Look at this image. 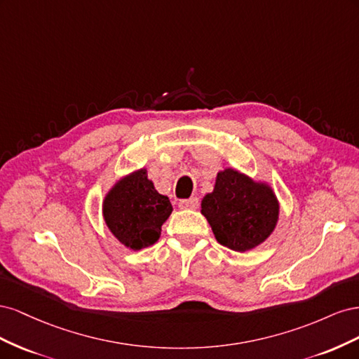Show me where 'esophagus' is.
I'll return each instance as SVG.
<instances>
[{
    "instance_id": "obj_1",
    "label": "esophagus",
    "mask_w": 359,
    "mask_h": 359,
    "mask_svg": "<svg viewBox=\"0 0 359 359\" xmlns=\"http://www.w3.org/2000/svg\"><path fill=\"white\" fill-rule=\"evenodd\" d=\"M199 206L198 198H190V199H182L180 201V208L182 210H196Z\"/></svg>"
}]
</instances>
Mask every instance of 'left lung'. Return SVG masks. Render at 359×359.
Returning a JSON list of instances; mask_svg holds the SVG:
<instances>
[{
	"label": "left lung",
	"mask_w": 359,
	"mask_h": 359,
	"mask_svg": "<svg viewBox=\"0 0 359 359\" xmlns=\"http://www.w3.org/2000/svg\"><path fill=\"white\" fill-rule=\"evenodd\" d=\"M202 214L222 245L247 252L264 243L274 231L278 202L265 184L226 169L217 175L214 191L203 198Z\"/></svg>",
	"instance_id": "1"
}]
</instances>
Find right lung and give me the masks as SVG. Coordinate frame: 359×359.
Here are the masks:
<instances>
[{
	"label": "right lung",
	"mask_w": 359,
	"mask_h": 359,
	"mask_svg": "<svg viewBox=\"0 0 359 359\" xmlns=\"http://www.w3.org/2000/svg\"><path fill=\"white\" fill-rule=\"evenodd\" d=\"M172 212L168 196H163L140 169L121 180L103 203L104 222L119 243L140 250L158 241L161 224Z\"/></svg>",
	"instance_id": "right-lung-1"
}]
</instances>
